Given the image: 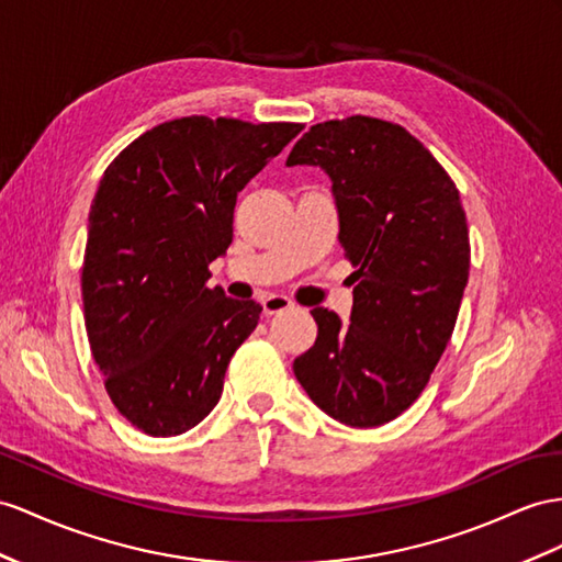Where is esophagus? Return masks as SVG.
I'll return each instance as SVG.
<instances>
[{
  "label": "esophagus",
  "mask_w": 562,
  "mask_h": 562,
  "mask_svg": "<svg viewBox=\"0 0 562 562\" xmlns=\"http://www.w3.org/2000/svg\"><path fill=\"white\" fill-rule=\"evenodd\" d=\"M263 311L268 313V315H276V313H282V311H290L292 308V301L286 299V296H282V294H268L263 301Z\"/></svg>",
  "instance_id": "obj_1"
}]
</instances>
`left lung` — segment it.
<instances>
[{"mask_svg":"<svg viewBox=\"0 0 562 562\" xmlns=\"http://www.w3.org/2000/svg\"><path fill=\"white\" fill-rule=\"evenodd\" d=\"M286 166H321L333 180L356 268L349 325L313 308L318 337L294 375L329 418L384 425L423 394L453 335L470 270L460 194L406 127L370 116L313 125Z\"/></svg>","mask_w":562,"mask_h":562,"instance_id":"8db88e82","label":"left lung"}]
</instances>
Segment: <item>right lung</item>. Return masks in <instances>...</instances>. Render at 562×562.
<instances>
[{"mask_svg": "<svg viewBox=\"0 0 562 562\" xmlns=\"http://www.w3.org/2000/svg\"><path fill=\"white\" fill-rule=\"evenodd\" d=\"M304 125L187 116L151 127L99 180L82 263L94 363L125 420L176 437L218 404L229 358L261 315L209 286L237 194Z\"/></svg>", "mask_w": 562, "mask_h": 562, "instance_id": "obj_1", "label": "right lung"}]
</instances>
